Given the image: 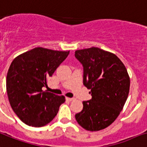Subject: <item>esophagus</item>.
<instances>
[{"label":"esophagus","mask_w":147,"mask_h":147,"mask_svg":"<svg viewBox=\"0 0 147 147\" xmlns=\"http://www.w3.org/2000/svg\"><path fill=\"white\" fill-rule=\"evenodd\" d=\"M67 100L69 101H73V100H74L75 99L74 98H69V97H67Z\"/></svg>","instance_id":"34e87169"}]
</instances>
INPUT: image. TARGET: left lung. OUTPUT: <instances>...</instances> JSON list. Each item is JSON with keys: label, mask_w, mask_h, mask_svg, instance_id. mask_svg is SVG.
<instances>
[{"label": "left lung", "mask_w": 147, "mask_h": 147, "mask_svg": "<svg viewBox=\"0 0 147 147\" xmlns=\"http://www.w3.org/2000/svg\"><path fill=\"white\" fill-rule=\"evenodd\" d=\"M84 67V85L92 98L83 102L75 115L84 129L98 131L115 121L123 110L129 90V77L124 64L113 53L98 47L75 51Z\"/></svg>", "instance_id": "obj_1"}]
</instances>
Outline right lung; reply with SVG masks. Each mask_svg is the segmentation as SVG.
Instances as JSON below:
<instances>
[{
  "label": "right lung",
  "instance_id": "add662e5",
  "mask_svg": "<svg viewBox=\"0 0 147 147\" xmlns=\"http://www.w3.org/2000/svg\"><path fill=\"white\" fill-rule=\"evenodd\" d=\"M69 53L36 47L12 61L7 74V93L13 112L25 124L44 127L53 120L60 106L65 102L63 96L42 88L47 86V78Z\"/></svg>",
  "mask_w": 147,
  "mask_h": 147
}]
</instances>
